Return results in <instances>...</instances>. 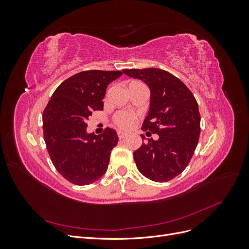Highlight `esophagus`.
<instances>
[{"mask_svg":"<svg viewBox=\"0 0 249 249\" xmlns=\"http://www.w3.org/2000/svg\"><path fill=\"white\" fill-rule=\"evenodd\" d=\"M117 136H118V138H119V139H123V138H124V137H125V133H124V132H120V131H117Z\"/></svg>","mask_w":249,"mask_h":249,"instance_id":"obj_1","label":"esophagus"}]
</instances>
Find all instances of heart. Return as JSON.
<instances>
[{"label":"heart","instance_id":"1","mask_svg":"<svg viewBox=\"0 0 249 249\" xmlns=\"http://www.w3.org/2000/svg\"><path fill=\"white\" fill-rule=\"evenodd\" d=\"M113 122L122 130H130L137 122V116L130 111H118L113 115Z\"/></svg>","mask_w":249,"mask_h":249}]
</instances>
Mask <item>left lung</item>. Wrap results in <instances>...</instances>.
I'll return each mask as SVG.
<instances>
[{
    "mask_svg": "<svg viewBox=\"0 0 249 249\" xmlns=\"http://www.w3.org/2000/svg\"><path fill=\"white\" fill-rule=\"evenodd\" d=\"M123 71L148 85L150 107L141 129L146 134L159 135L158 140L147 139L135 150V163L147 178L168 182L184 171L197 146L200 134L197 102L189 88L166 71L150 67Z\"/></svg>",
    "mask_w": 249,
    "mask_h": 249,
    "instance_id": "obj_1",
    "label": "left lung"
}]
</instances>
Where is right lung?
<instances>
[{
    "label": "right lung",
    "instance_id": "right-lung-1",
    "mask_svg": "<svg viewBox=\"0 0 249 249\" xmlns=\"http://www.w3.org/2000/svg\"><path fill=\"white\" fill-rule=\"evenodd\" d=\"M123 74L119 71H84L60 84L42 114L43 137L51 161L70 183L84 186L106 172L116 132L106 127L96 136L87 134V120L103 110L107 86Z\"/></svg>",
    "mask_w": 249,
    "mask_h": 249
}]
</instances>
